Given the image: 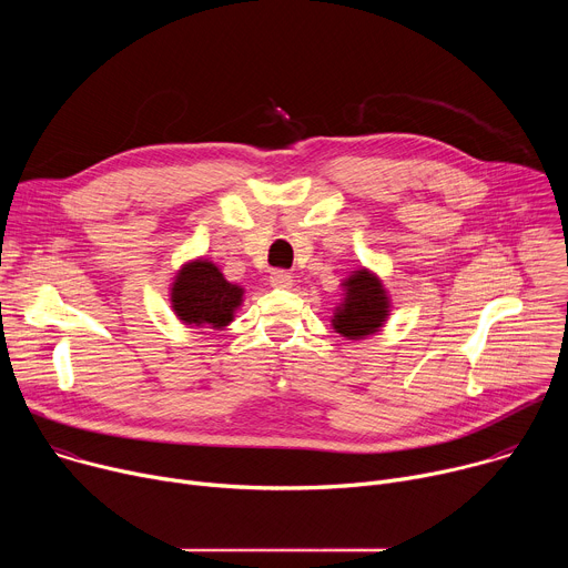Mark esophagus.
Here are the masks:
<instances>
[{
    "mask_svg": "<svg viewBox=\"0 0 568 568\" xmlns=\"http://www.w3.org/2000/svg\"><path fill=\"white\" fill-rule=\"evenodd\" d=\"M270 283H272V287H281V290H287V287H292L294 278H292V274H290V272L276 270V272H272V276H270Z\"/></svg>",
    "mask_w": 568,
    "mask_h": 568,
    "instance_id": "esophagus-1",
    "label": "esophagus"
}]
</instances>
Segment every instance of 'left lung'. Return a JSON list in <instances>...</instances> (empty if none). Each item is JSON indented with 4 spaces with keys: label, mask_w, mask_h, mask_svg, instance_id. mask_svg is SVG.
Returning <instances> with one entry per match:
<instances>
[{
    "label": "left lung",
    "mask_w": 568,
    "mask_h": 568,
    "mask_svg": "<svg viewBox=\"0 0 568 568\" xmlns=\"http://www.w3.org/2000/svg\"><path fill=\"white\" fill-rule=\"evenodd\" d=\"M344 287L346 298L335 310L333 328L348 339H364L377 333L388 316V296L379 278L357 270L344 281Z\"/></svg>",
    "instance_id": "1"
}]
</instances>
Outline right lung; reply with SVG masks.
Masks as SVG:
<instances>
[{
    "mask_svg": "<svg viewBox=\"0 0 568 568\" xmlns=\"http://www.w3.org/2000/svg\"><path fill=\"white\" fill-rule=\"evenodd\" d=\"M242 287L229 283L211 261H193L180 270L171 287L175 314L186 326L224 328L242 303Z\"/></svg>",
    "mask_w": 568,
    "mask_h": 568,
    "instance_id": "right-lung-1",
    "label": "right lung"
}]
</instances>
